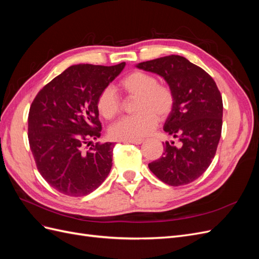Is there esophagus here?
<instances>
[{
  "instance_id": "obj_1",
  "label": "esophagus",
  "mask_w": 259,
  "mask_h": 259,
  "mask_svg": "<svg viewBox=\"0 0 259 259\" xmlns=\"http://www.w3.org/2000/svg\"><path fill=\"white\" fill-rule=\"evenodd\" d=\"M143 139H134V140H124V143L126 144H134V145H140L143 144Z\"/></svg>"
}]
</instances>
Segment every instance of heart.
Wrapping results in <instances>:
<instances>
[{"instance_id":"b5f03b06","label":"heart","mask_w":259,"mask_h":259,"mask_svg":"<svg viewBox=\"0 0 259 259\" xmlns=\"http://www.w3.org/2000/svg\"><path fill=\"white\" fill-rule=\"evenodd\" d=\"M156 77L144 71H134L124 76L119 88L127 95L136 97L134 115L123 117L109 130L116 140L140 139L154 130L159 119H165L174 107V93L169 86L158 84ZM97 110L107 120L120 112V100L113 89L108 86L97 98Z\"/></svg>"}]
</instances>
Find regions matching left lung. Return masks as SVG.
<instances>
[{
	"mask_svg": "<svg viewBox=\"0 0 259 259\" xmlns=\"http://www.w3.org/2000/svg\"><path fill=\"white\" fill-rule=\"evenodd\" d=\"M136 68L162 76L174 93V107L163 130L180 146L165 142L149 168L163 183L183 186L198 179L213 161L222 135L223 99L207 72L178 55L139 62Z\"/></svg>",
	"mask_w": 259,
	"mask_h": 259,
	"instance_id": "8db88e82",
	"label": "left lung"
}]
</instances>
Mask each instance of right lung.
Here are the masks:
<instances>
[{
	"mask_svg": "<svg viewBox=\"0 0 259 259\" xmlns=\"http://www.w3.org/2000/svg\"><path fill=\"white\" fill-rule=\"evenodd\" d=\"M124 67L125 62L69 67L46 84L31 105V151L40 174L57 191L70 197L86 195L110 173L114 144L97 143L89 151L83 146L100 137L97 98Z\"/></svg>",
	"mask_w": 259,
	"mask_h": 259,
	"instance_id": "1",
	"label": "right lung"
}]
</instances>
